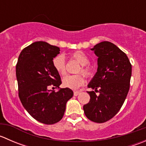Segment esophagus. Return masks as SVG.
<instances>
[{
	"instance_id": "34e87169",
	"label": "esophagus",
	"mask_w": 146,
	"mask_h": 146,
	"mask_svg": "<svg viewBox=\"0 0 146 146\" xmlns=\"http://www.w3.org/2000/svg\"><path fill=\"white\" fill-rule=\"evenodd\" d=\"M80 93V92H79V91H74V92H73V94H74L75 96H78V95Z\"/></svg>"
}]
</instances>
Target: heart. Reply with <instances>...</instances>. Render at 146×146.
I'll list each match as a JSON object with an SVG mask.
<instances>
[{"label":"heart","mask_w":146,"mask_h":146,"mask_svg":"<svg viewBox=\"0 0 146 146\" xmlns=\"http://www.w3.org/2000/svg\"><path fill=\"white\" fill-rule=\"evenodd\" d=\"M72 57L76 60L78 62L82 65L81 72L86 76L90 75L92 69L88 66L90 64V58L82 51H78L74 52L72 54ZM53 66L55 70L61 76L66 74V61L65 57L63 54H59L53 58ZM85 82V78L82 75H68L64 78L62 80L63 85L65 88H70L72 90H76L80 88Z\"/></svg>","instance_id":"b5f03b06"}]
</instances>
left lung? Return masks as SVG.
<instances>
[{
	"mask_svg": "<svg viewBox=\"0 0 146 146\" xmlns=\"http://www.w3.org/2000/svg\"><path fill=\"white\" fill-rule=\"evenodd\" d=\"M91 50L98 57V71L88 85L95 91L88 92L90 99L83 110L88 119L104 123L118 113L126 100L131 64L126 54L111 42H102ZM95 92L100 94L97 96Z\"/></svg>",
	"mask_w": 146,
	"mask_h": 146,
	"instance_id": "obj_1",
	"label": "left lung"
}]
</instances>
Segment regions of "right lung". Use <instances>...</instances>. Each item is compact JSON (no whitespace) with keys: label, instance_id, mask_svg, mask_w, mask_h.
Returning <instances> with one entry per match:
<instances>
[{"label":"right lung","instance_id":"add662e5","mask_svg":"<svg viewBox=\"0 0 146 146\" xmlns=\"http://www.w3.org/2000/svg\"><path fill=\"white\" fill-rule=\"evenodd\" d=\"M59 51V47L45 42H34L21 51L16 65L20 101L34 119L45 124H54L63 118L66 102L73 95L68 88L56 92L49 90L61 84L52 64Z\"/></svg>","mask_w":146,"mask_h":146}]
</instances>
